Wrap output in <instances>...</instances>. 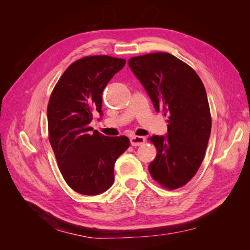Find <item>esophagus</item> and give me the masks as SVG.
I'll return each instance as SVG.
<instances>
[{
  "mask_svg": "<svg viewBox=\"0 0 250 250\" xmlns=\"http://www.w3.org/2000/svg\"><path fill=\"white\" fill-rule=\"evenodd\" d=\"M146 138L145 137H139V135H134L130 139V143L132 146H141L142 144L145 143Z\"/></svg>",
  "mask_w": 250,
  "mask_h": 250,
  "instance_id": "1",
  "label": "esophagus"
}]
</instances>
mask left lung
<instances>
[{
    "label": "left lung",
    "mask_w": 250,
    "mask_h": 250,
    "mask_svg": "<svg viewBox=\"0 0 250 250\" xmlns=\"http://www.w3.org/2000/svg\"><path fill=\"white\" fill-rule=\"evenodd\" d=\"M157 112L168 117L166 135L150 141L157 154L151 176L164 188H178L192 179L203 161L211 118L206 88L191 66L169 53H152L128 62Z\"/></svg>",
    "instance_id": "8db88e82"
}]
</instances>
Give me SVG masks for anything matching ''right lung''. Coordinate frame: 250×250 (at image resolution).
Returning a JSON list of instances; mask_svg holds the SVG:
<instances>
[{"label": "right lung", "mask_w": 250, "mask_h": 250, "mask_svg": "<svg viewBox=\"0 0 250 250\" xmlns=\"http://www.w3.org/2000/svg\"><path fill=\"white\" fill-rule=\"evenodd\" d=\"M126 60L88 56L72 63L50 97L49 139L66 184L82 195L101 194L113 184L117 158L130 146L125 135L106 137L89 127L102 112V94Z\"/></svg>", "instance_id": "add662e5"}]
</instances>
